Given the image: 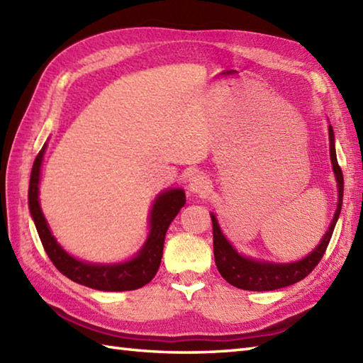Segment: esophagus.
Listing matches in <instances>:
<instances>
[{
	"mask_svg": "<svg viewBox=\"0 0 363 363\" xmlns=\"http://www.w3.org/2000/svg\"><path fill=\"white\" fill-rule=\"evenodd\" d=\"M189 191H190V194H194V195L207 196L212 191V182L207 176L198 173V174L190 177Z\"/></svg>",
	"mask_w": 363,
	"mask_h": 363,
	"instance_id": "1",
	"label": "esophagus"
}]
</instances>
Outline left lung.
Here are the masks:
<instances>
[{
    "instance_id": "8db88e82",
    "label": "left lung",
    "mask_w": 363,
    "mask_h": 363,
    "mask_svg": "<svg viewBox=\"0 0 363 363\" xmlns=\"http://www.w3.org/2000/svg\"><path fill=\"white\" fill-rule=\"evenodd\" d=\"M328 130H329L330 162H333V169L335 174L337 190H338L337 209L334 213V218L329 225V229L326 230V234L323 235L320 243L317 245V248H315L311 254H307L304 259L290 262V264H276V262L259 260L254 257L243 256V254L238 252L234 246L230 245V242L225 237V234H223L215 213L213 212L211 213L212 229H213L215 264H217L220 274L225 277L230 285H234L237 289L251 290V291L277 290V289L289 287L291 284L303 281L304 277L318 265L323 254L326 252L330 237H333L335 223L338 220V215H340L342 201H343V173L337 162L334 129L329 125Z\"/></svg>"
}]
</instances>
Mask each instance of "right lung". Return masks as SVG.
Instances as JSON below:
<instances>
[{"label": "right lung", "mask_w": 363, "mask_h": 363, "mask_svg": "<svg viewBox=\"0 0 363 363\" xmlns=\"http://www.w3.org/2000/svg\"><path fill=\"white\" fill-rule=\"evenodd\" d=\"M46 143L34 160L29 179V211L34 220L38 237L48 257L60 273L68 279L86 287L103 291L135 290L148 284L156 276L168 226L186 204V194L182 189H167L156 196L150 212V234L146 242L133 259L118 264H94L84 262L68 254L51 234L48 223L38 201V184H40V168Z\"/></svg>", "instance_id": "obj_1"}]
</instances>
